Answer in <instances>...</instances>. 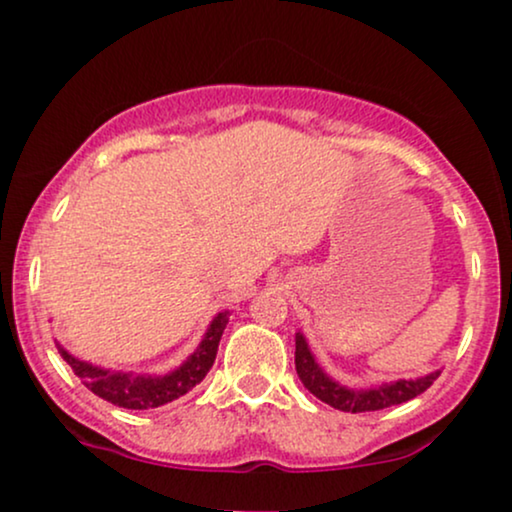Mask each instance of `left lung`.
Returning <instances> with one entry per match:
<instances>
[{
  "label": "left lung",
  "mask_w": 512,
  "mask_h": 512,
  "mask_svg": "<svg viewBox=\"0 0 512 512\" xmlns=\"http://www.w3.org/2000/svg\"><path fill=\"white\" fill-rule=\"evenodd\" d=\"M296 373L301 383L308 387L317 399H322L330 407L339 411H351V414H361V411H378L395 407V404L409 402V399L419 397L433 385L440 370L421 375V378L395 380V383H383L375 387H346L325 373V368L315 361L313 351L301 332H296Z\"/></svg>",
  "instance_id": "1"
}]
</instances>
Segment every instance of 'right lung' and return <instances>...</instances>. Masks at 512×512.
<instances>
[{"label": "right lung", "instance_id": "right-lung-1", "mask_svg": "<svg viewBox=\"0 0 512 512\" xmlns=\"http://www.w3.org/2000/svg\"><path fill=\"white\" fill-rule=\"evenodd\" d=\"M226 325L228 310L211 320L202 342H199L197 349L187 356V361H182L178 368L170 370L166 375L122 373V370L93 366V363H86L81 361V358L69 354L60 342L55 344L60 356L72 366L74 373L81 378V383H84L93 395H98L105 399V402L122 409H156L173 402V399L187 395L192 387L202 383L204 375L209 373L211 366H214L216 351H219L221 334L226 330Z\"/></svg>", "mask_w": 512, "mask_h": 512}]
</instances>
